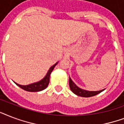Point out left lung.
<instances>
[{"label": "left lung", "mask_w": 124, "mask_h": 124, "mask_svg": "<svg viewBox=\"0 0 124 124\" xmlns=\"http://www.w3.org/2000/svg\"><path fill=\"white\" fill-rule=\"evenodd\" d=\"M69 84H70V89L71 90L72 92L74 93L75 94L78 95V96H82V97H91V96H95V95L99 94L100 93L104 90V89H102V90L97 91H86L82 89H80L72 81V80L70 78V77Z\"/></svg>", "instance_id": "1"}]
</instances>
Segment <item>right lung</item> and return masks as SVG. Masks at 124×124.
I'll return each instance as SVG.
<instances>
[{"label": "right lung", "mask_w": 124, "mask_h": 124, "mask_svg": "<svg viewBox=\"0 0 124 124\" xmlns=\"http://www.w3.org/2000/svg\"><path fill=\"white\" fill-rule=\"evenodd\" d=\"M58 62H56V64H54L53 66H52L49 68L47 73L46 74V75L45 76V77L42 79L41 80L37 82L33 83L31 84L27 85H22L18 84L16 82H15L18 87H20V88H22V89H24L27 91H30V92H38V91H40L46 88L47 85H48L49 83V77H50L51 73L53 71V70L54 69L56 64Z\"/></svg>", "instance_id": "obj_1"}]
</instances>
